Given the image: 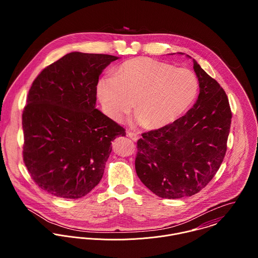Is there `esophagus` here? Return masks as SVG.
<instances>
[{
	"label": "esophagus",
	"instance_id": "esophagus-1",
	"mask_svg": "<svg viewBox=\"0 0 258 258\" xmlns=\"http://www.w3.org/2000/svg\"><path fill=\"white\" fill-rule=\"evenodd\" d=\"M127 135H128L133 141H137V140L139 139V135H138L137 133H134V132L129 131V132H127Z\"/></svg>",
	"mask_w": 258,
	"mask_h": 258
}]
</instances>
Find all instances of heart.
<instances>
[{
  "instance_id": "obj_1",
  "label": "heart",
  "mask_w": 258,
  "mask_h": 258,
  "mask_svg": "<svg viewBox=\"0 0 258 258\" xmlns=\"http://www.w3.org/2000/svg\"><path fill=\"white\" fill-rule=\"evenodd\" d=\"M198 92L199 79L192 72L150 57L123 62L115 76H102L96 85L97 97L110 119L119 122L135 103L137 122L148 128L174 122L191 105Z\"/></svg>"
}]
</instances>
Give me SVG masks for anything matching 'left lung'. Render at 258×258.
Returning a JSON list of instances; mask_svg holds the SVG:
<instances>
[{
  "label": "left lung",
  "instance_id": "left-lung-1",
  "mask_svg": "<svg viewBox=\"0 0 258 258\" xmlns=\"http://www.w3.org/2000/svg\"><path fill=\"white\" fill-rule=\"evenodd\" d=\"M200 94L194 107L173 123L142 133L136 173L160 198L190 197L209 184L224 159L231 124L225 91L194 59Z\"/></svg>",
  "mask_w": 258,
  "mask_h": 258
}]
</instances>
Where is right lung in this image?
<instances>
[{
  "instance_id": "right-lung-1",
  "label": "right lung",
  "mask_w": 258,
  "mask_h": 258,
  "mask_svg": "<svg viewBox=\"0 0 258 258\" xmlns=\"http://www.w3.org/2000/svg\"><path fill=\"white\" fill-rule=\"evenodd\" d=\"M118 57L71 52L34 80L23 111V158L34 182L63 199H79L100 182L111 142L125 129L95 108L102 71Z\"/></svg>"
}]
</instances>
